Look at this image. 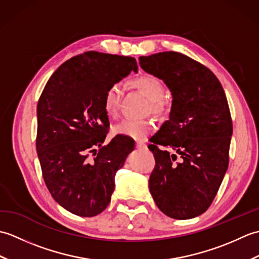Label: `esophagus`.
I'll return each instance as SVG.
<instances>
[{
  "label": "esophagus",
  "instance_id": "esophagus-1",
  "mask_svg": "<svg viewBox=\"0 0 259 259\" xmlns=\"http://www.w3.org/2000/svg\"><path fill=\"white\" fill-rule=\"evenodd\" d=\"M136 147L138 148V149H145V148H147L146 144H144L142 141H137L136 142Z\"/></svg>",
  "mask_w": 259,
  "mask_h": 259
}]
</instances>
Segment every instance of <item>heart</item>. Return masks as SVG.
<instances>
[{
    "label": "heart",
    "mask_w": 259,
    "mask_h": 259,
    "mask_svg": "<svg viewBox=\"0 0 259 259\" xmlns=\"http://www.w3.org/2000/svg\"><path fill=\"white\" fill-rule=\"evenodd\" d=\"M131 84L137 88L148 100L153 112H159L162 109L161 99L163 97V85L161 81L151 74H144L131 81ZM120 99V88L117 84L109 87L103 97V109L108 117L113 118L118 113ZM152 123L149 120H124L113 126V134L128 137L135 140H144L151 133Z\"/></svg>",
    "instance_id": "b5f03b06"
}]
</instances>
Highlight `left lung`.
<instances>
[{
  "label": "left lung",
  "instance_id": "obj_1",
  "mask_svg": "<svg viewBox=\"0 0 259 259\" xmlns=\"http://www.w3.org/2000/svg\"><path fill=\"white\" fill-rule=\"evenodd\" d=\"M139 64L172 96L169 119L149 145L156 159L150 192L168 217L195 218L211 205L228 169L233 122L226 95L210 70L181 53L140 57Z\"/></svg>",
  "mask_w": 259,
  "mask_h": 259
}]
</instances>
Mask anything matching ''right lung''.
Here are the masks:
<instances>
[{
    "label": "right lung",
    "instance_id": "obj_1",
    "mask_svg": "<svg viewBox=\"0 0 259 259\" xmlns=\"http://www.w3.org/2000/svg\"><path fill=\"white\" fill-rule=\"evenodd\" d=\"M131 71H138L135 58L85 52L60 65L38 99L43 179L53 199L78 216L93 217L107 208L115 174L135 149V141L123 136L103 146L109 126L104 93Z\"/></svg>",
    "mask_w": 259,
    "mask_h": 259
}]
</instances>
